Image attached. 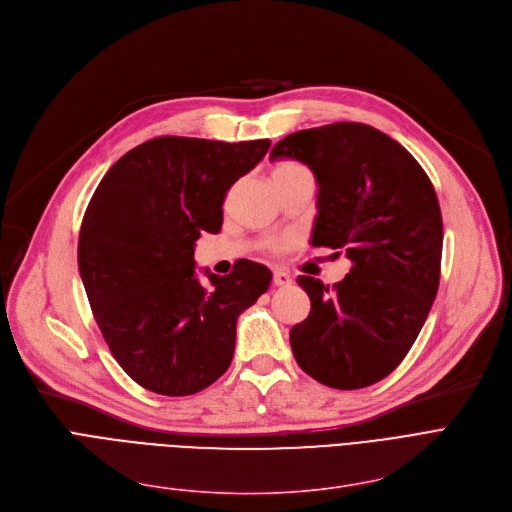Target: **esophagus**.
I'll use <instances>...</instances> for the list:
<instances>
[{"mask_svg":"<svg viewBox=\"0 0 512 512\" xmlns=\"http://www.w3.org/2000/svg\"><path fill=\"white\" fill-rule=\"evenodd\" d=\"M273 283L277 287H289L291 285V277L285 273V271H275L273 273Z\"/></svg>","mask_w":512,"mask_h":512,"instance_id":"1","label":"esophagus"}]
</instances>
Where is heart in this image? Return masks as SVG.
Here are the masks:
<instances>
[{"instance_id": "obj_1", "label": "heart", "mask_w": 512, "mask_h": 512, "mask_svg": "<svg viewBox=\"0 0 512 512\" xmlns=\"http://www.w3.org/2000/svg\"><path fill=\"white\" fill-rule=\"evenodd\" d=\"M298 175H308V168L302 166L300 162L294 160H281L273 166V179L281 181V179H289V177H298Z\"/></svg>"}]
</instances>
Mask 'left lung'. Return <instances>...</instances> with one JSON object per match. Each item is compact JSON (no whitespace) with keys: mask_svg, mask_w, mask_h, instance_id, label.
<instances>
[{"mask_svg":"<svg viewBox=\"0 0 512 512\" xmlns=\"http://www.w3.org/2000/svg\"><path fill=\"white\" fill-rule=\"evenodd\" d=\"M304 162L319 183L314 248L352 260L331 289L298 277L308 319L291 327L300 369L335 389L381 381L404 360L440 285L444 225L421 164L389 135L333 123L281 139L271 160Z\"/></svg>","mask_w":512,"mask_h":512,"instance_id":"8db88e82","label":"left lung"}]
</instances>
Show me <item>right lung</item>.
<instances>
[{
	"mask_svg": "<svg viewBox=\"0 0 512 512\" xmlns=\"http://www.w3.org/2000/svg\"><path fill=\"white\" fill-rule=\"evenodd\" d=\"M269 139L156 137L97 185L79 233V271L93 316L123 371L162 396H191L233 360L237 316L271 285L246 260L196 277L193 243L223 227L229 187L269 152Z\"/></svg>",
	"mask_w": 512,
	"mask_h": 512,
	"instance_id": "1",
	"label": "right lung"
}]
</instances>
